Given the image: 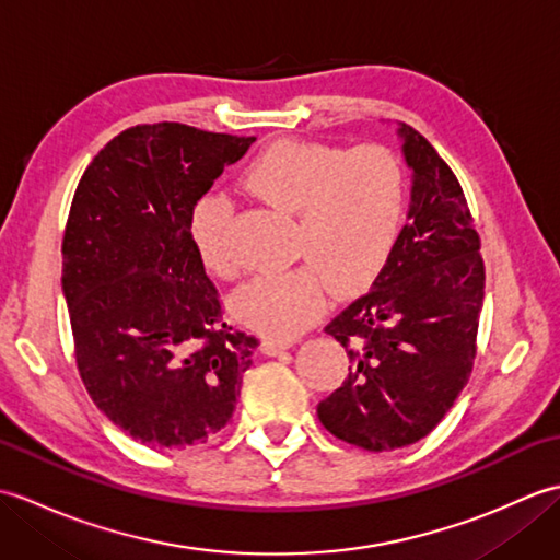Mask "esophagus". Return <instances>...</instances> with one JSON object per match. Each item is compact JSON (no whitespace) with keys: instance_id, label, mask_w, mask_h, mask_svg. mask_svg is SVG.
Instances as JSON below:
<instances>
[{"instance_id":"1","label":"esophagus","mask_w":560,"mask_h":560,"mask_svg":"<svg viewBox=\"0 0 560 560\" xmlns=\"http://www.w3.org/2000/svg\"><path fill=\"white\" fill-rule=\"evenodd\" d=\"M289 349H291V341H283V339L267 337V339H261V343H259V351L267 353V355H277L281 351H289Z\"/></svg>"}]
</instances>
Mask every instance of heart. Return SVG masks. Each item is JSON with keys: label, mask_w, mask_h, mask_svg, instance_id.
I'll list each match as a JSON object with an SVG mask.
<instances>
[{"label": "heart", "mask_w": 560, "mask_h": 560, "mask_svg": "<svg viewBox=\"0 0 560 560\" xmlns=\"http://www.w3.org/2000/svg\"><path fill=\"white\" fill-rule=\"evenodd\" d=\"M245 185L295 213V255L307 259L291 271L261 273L235 295L237 317L267 337H299L323 315L329 287L339 295L371 287L399 237L404 180L383 147L343 151L317 141H273L247 165ZM231 217V201L219 195H205L189 213L201 261L223 279L241 267L229 243Z\"/></svg>", "instance_id": "b5f03b06"}]
</instances>
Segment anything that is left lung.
<instances>
[{"instance_id":"1","label":"left lung","mask_w":560,"mask_h":560,"mask_svg":"<svg viewBox=\"0 0 560 560\" xmlns=\"http://www.w3.org/2000/svg\"><path fill=\"white\" fill-rule=\"evenodd\" d=\"M397 137L411 171L407 225L371 293L325 327L353 365L317 404L331 435L371 452L411 445L445 419L477 355L486 281L455 173L413 127L397 125Z\"/></svg>"}]
</instances>
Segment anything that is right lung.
I'll list each match as a JSON object with an SVG mask.
<instances>
[{
	"mask_svg": "<svg viewBox=\"0 0 560 560\" xmlns=\"http://www.w3.org/2000/svg\"><path fill=\"white\" fill-rule=\"evenodd\" d=\"M255 137L125 129L81 175L62 293L91 399L151 447L207 443L231 421L255 337L223 323L189 213Z\"/></svg>",
	"mask_w": 560,
	"mask_h": 560,
	"instance_id": "right-lung-1",
	"label": "right lung"
}]
</instances>
